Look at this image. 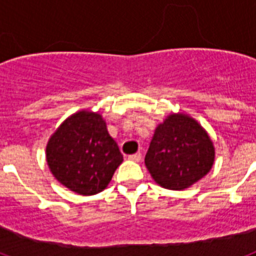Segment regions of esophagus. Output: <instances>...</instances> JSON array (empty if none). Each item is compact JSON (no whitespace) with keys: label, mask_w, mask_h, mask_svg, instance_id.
<instances>
[{"label":"esophagus","mask_w":256,"mask_h":256,"mask_svg":"<svg viewBox=\"0 0 256 256\" xmlns=\"http://www.w3.org/2000/svg\"><path fill=\"white\" fill-rule=\"evenodd\" d=\"M128 159L132 160V162H138L140 160H141V154L137 152V154H133V155H130L128 156Z\"/></svg>","instance_id":"obj_1"}]
</instances>
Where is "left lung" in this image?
<instances>
[{
    "mask_svg": "<svg viewBox=\"0 0 256 256\" xmlns=\"http://www.w3.org/2000/svg\"><path fill=\"white\" fill-rule=\"evenodd\" d=\"M216 150L206 130L186 114H170L156 126L144 164L164 188L180 191L206 176Z\"/></svg>",
    "mask_w": 256,
    "mask_h": 256,
    "instance_id": "left-lung-1",
    "label": "left lung"
}]
</instances>
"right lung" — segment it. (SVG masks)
Wrapping results in <instances>:
<instances>
[{
    "label": "right lung",
    "instance_id": "right-lung-1",
    "mask_svg": "<svg viewBox=\"0 0 256 256\" xmlns=\"http://www.w3.org/2000/svg\"><path fill=\"white\" fill-rule=\"evenodd\" d=\"M46 159L61 184L90 196L108 187L123 155L108 134L102 116L82 110L70 115L50 137Z\"/></svg>",
    "mask_w": 256,
    "mask_h": 256
}]
</instances>
